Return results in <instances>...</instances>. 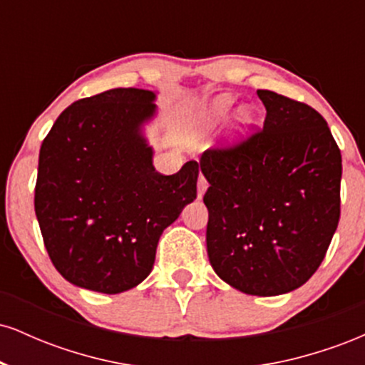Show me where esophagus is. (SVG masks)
Returning a JSON list of instances; mask_svg holds the SVG:
<instances>
[{"label":"esophagus","mask_w":365,"mask_h":365,"mask_svg":"<svg viewBox=\"0 0 365 365\" xmlns=\"http://www.w3.org/2000/svg\"><path fill=\"white\" fill-rule=\"evenodd\" d=\"M207 187H209V182L206 180V177H204V175H200L199 182H197V195L202 197L204 192L207 190Z\"/></svg>","instance_id":"1"}]
</instances>
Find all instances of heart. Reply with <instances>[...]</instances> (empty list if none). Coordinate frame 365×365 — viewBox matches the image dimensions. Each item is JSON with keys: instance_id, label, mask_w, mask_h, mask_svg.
I'll return each instance as SVG.
<instances>
[{"instance_id": "b5f03b06", "label": "heart", "mask_w": 365, "mask_h": 365, "mask_svg": "<svg viewBox=\"0 0 365 365\" xmlns=\"http://www.w3.org/2000/svg\"><path fill=\"white\" fill-rule=\"evenodd\" d=\"M232 108H233V99L230 98V96H220V98L212 101L211 106L207 108V111L204 113L202 118H200V127L202 128L216 127L217 123H221V121L230 115ZM238 121H240V125H244L245 127V125L250 121L249 113L240 111V115H238Z\"/></svg>"}]
</instances>
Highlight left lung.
Instances as JSON below:
<instances>
[{"label": "left lung", "mask_w": 365, "mask_h": 365, "mask_svg": "<svg viewBox=\"0 0 365 365\" xmlns=\"http://www.w3.org/2000/svg\"><path fill=\"white\" fill-rule=\"evenodd\" d=\"M262 128L200 158L207 178V255L223 282L249 295L302 287L340 221L341 153L309 104L257 91Z\"/></svg>", "instance_id": "8db88e82"}]
</instances>
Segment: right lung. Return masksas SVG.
I'll list each match as a JSON object with an SVG mask.
<instances>
[{
    "instance_id": "right-lung-1",
    "label": "right lung",
    "mask_w": 365,
    "mask_h": 365,
    "mask_svg": "<svg viewBox=\"0 0 365 365\" xmlns=\"http://www.w3.org/2000/svg\"><path fill=\"white\" fill-rule=\"evenodd\" d=\"M153 101L133 87L78 99L41 145L36 216L53 266L77 287L120 293L144 282L163 230L197 197V161L154 170L139 132Z\"/></svg>"
}]
</instances>
